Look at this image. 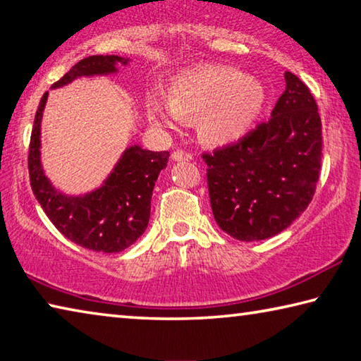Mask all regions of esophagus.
Segmentation results:
<instances>
[{"label": "esophagus", "mask_w": 361, "mask_h": 361, "mask_svg": "<svg viewBox=\"0 0 361 361\" xmlns=\"http://www.w3.org/2000/svg\"><path fill=\"white\" fill-rule=\"evenodd\" d=\"M172 159H173V161H176V162H180V161H191L192 156H191V152H188L185 149H176V151L172 152Z\"/></svg>", "instance_id": "obj_1"}]
</instances>
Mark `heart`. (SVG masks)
<instances>
[{"instance_id": "heart-1", "label": "heart", "mask_w": 361, "mask_h": 361, "mask_svg": "<svg viewBox=\"0 0 361 361\" xmlns=\"http://www.w3.org/2000/svg\"><path fill=\"white\" fill-rule=\"evenodd\" d=\"M264 103L266 90L258 79L228 66L207 65L175 76L169 99L151 95L148 116L167 129L199 116L200 138L210 145H228L252 129Z\"/></svg>"}]
</instances>
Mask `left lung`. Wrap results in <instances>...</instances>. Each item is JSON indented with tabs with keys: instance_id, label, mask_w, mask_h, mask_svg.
<instances>
[{
	"instance_id": "obj_1",
	"label": "left lung",
	"mask_w": 361,
	"mask_h": 361,
	"mask_svg": "<svg viewBox=\"0 0 361 361\" xmlns=\"http://www.w3.org/2000/svg\"><path fill=\"white\" fill-rule=\"evenodd\" d=\"M271 119L209 154L212 212L226 234L264 240L288 228L312 200L322 169V121L314 95L285 73Z\"/></svg>"
}]
</instances>
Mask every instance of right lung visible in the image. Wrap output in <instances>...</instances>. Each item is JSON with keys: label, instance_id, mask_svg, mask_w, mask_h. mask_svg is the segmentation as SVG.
<instances>
[{"label": "right lung", "instance_id": "obj_1", "mask_svg": "<svg viewBox=\"0 0 361 361\" xmlns=\"http://www.w3.org/2000/svg\"><path fill=\"white\" fill-rule=\"evenodd\" d=\"M127 62L129 59L119 56H90L71 66L52 87H62L81 76L116 73V65ZM46 102L47 92L36 111L28 148L30 185L36 200L52 224L76 245L103 253L122 252L148 228L152 189L161 170L167 167L169 151L129 146L99 189L76 197L65 195L51 185L41 167L39 135Z\"/></svg>", "mask_w": 361, "mask_h": 361}]
</instances>
